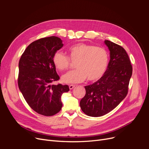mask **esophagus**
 Returning a JSON list of instances; mask_svg holds the SVG:
<instances>
[{"mask_svg": "<svg viewBox=\"0 0 149 149\" xmlns=\"http://www.w3.org/2000/svg\"><path fill=\"white\" fill-rule=\"evenodd\" d=\"M75 85H73V84H70V85H69V89H70V90L72 89L73 88H75Z\"/></svg>", "mask_w": 149, "mask_h": 149, "instance_id": "1", "label": "esophagus"}]
</instances>
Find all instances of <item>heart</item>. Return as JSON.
Here are the masks:
<instances>
[{
	"instance_id": "heart-1",
	"label": "heart",
	"mask_w": 149,
	"mask_h": 149,
	"mask_svg": "<svg viewBox=\"0 0 149 149\" xmlns=\"http://www.w3.org/2000/svg\"><path fill=\"white\" fill-rule=\"evenodd\" d=\"M68 51L70 60L77 61L75 67L77 69L63 75L61 79L63 83H78L87 77L90 81L96 80L104 73L109 56L104 48L79 43L70 46ZM70 58L63 53L57 51L53 56V63L58 70H65L70 65Z\"/></svg>"
}]
</instances>
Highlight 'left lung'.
<instances>
[{"label": "left lung", "instance_id": "left-lung-1", "mask_svg": "<svg viewBox=\"0 0 149 149\" xmlns=\"http://www.w3.org/2000/svg\"><path fill=\"white\" fill-rule=\"evenodd\" d=\"M110 60L103 75L96 82L84 86L86 95L80 102L82 111L98 117L110 112L126 97L132 74L128 55L121 46L105 40Z\"/></svg>", "mask_w": 149, "mask_h": 149}]
</instances>
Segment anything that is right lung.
Instances as JSON below:
<instances>
[{
    "label": "right lung",
    "mask_w": 149,
    "mask_h": 149,
    "mask_svg": "<svg viewBox=\"0 0 149 149\" xmlns=\"http://www.w3.org/2000/svg\"><path fill=\"white\" fill-rule=\"evenodd\" d=\"M63 46L62 40L56 36L38 39L27 47L19 60V89L28 105L44 116L59 112L61 95L69 91L68 85L51 84L60 79L53 56Z\"/></svg>",
    "instance_id": "right-lung-1"
}]
</instances>
